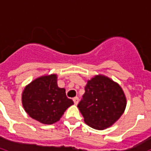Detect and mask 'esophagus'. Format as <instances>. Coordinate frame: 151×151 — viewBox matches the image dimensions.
I'll use <instances>...</instances> for the list:
<instances>
[{
    "instance_id": "esophagus-1",
    "label": "esophagus",
    "mask_w": 151,
    "mask_h": 151,
    "mask_svg": "<svg viewBox=\"0 0 151 151\" xmlns=\"http://www.w3.org/2000/svg\"><path fill=\"white\" fill-rule=\"evenodd\" d=\"M73 103H74V104H75V105H77V104L78 103V101H79V98L76 96V97H74V98H73Z\"/></svg>"
}]
</instances>
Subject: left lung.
<instances>
[{
    "label": "left lung",
    "instance_id": "1",
    "mask_svg": "<svg viewBox=\"0 0 151 151\" xmlns=\"http://www.w3.org/2000/svg\"><path fill=\"white\" fill-rule=\"evenodd\" d=\"M85 92L78 107L88 125L103 130L114 124L123 114L127 100L122 87L104 75L88 81Z\"/></svg>",
    "mask_w": 151,
    "mask_h": 151
}]
</instances>
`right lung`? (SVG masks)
Returning <instances> with one entry per match:
<instances>
[{
	"label": "right lung",
	"mask_w": 151,
	"mask_h": 151,
	"mask_svg": "<svg viewBox=\"0 0 151 151\" xmlns=\"http://www.w3.org/2000/svg\"><path fill=\"white\" fill-rule=\"evenodd\" d=\"M25 111L33 119L45 124H54L73 102L68 99L66 89L57 85V74L44 75L34 79L22 93Z\"/></svg>",
	"instance_id": "right-lung-1"
}]
</instances>
